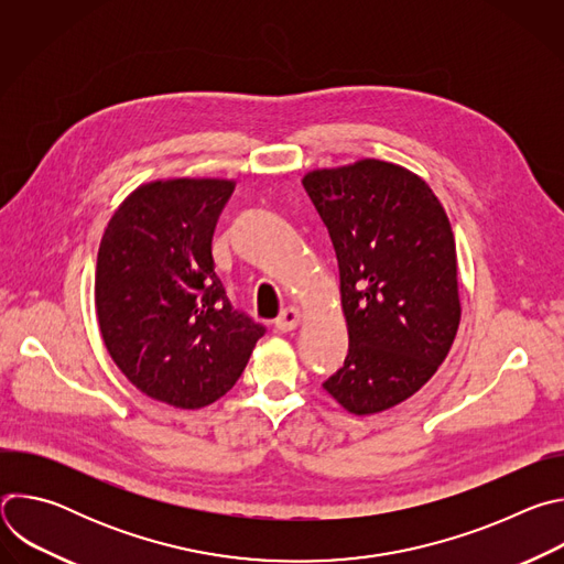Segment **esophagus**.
<instances>
[{"mask_svg":"<svg viewBox=\"0 0 564 564\" xmlns=\"http://www.w3.org/2000/svg\"><path fill=\"white\" fill-rule=\"evenodd\" d=\"M299 324H301V312H299L296 307H285V310L279 314V318L274 321V326H276L279 333H290V330H294Z\"/></svg>","mask_w":564,"mask_h":564,"instance_id":"obj_1","label":"esophagus"}]
</instances>
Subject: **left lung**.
<instances>
[{"instance_id":"1","label":"left lung","mask_w":564,"mask_h":564,"mask_svg":"<svg viewBox=\"0 0 564 564\" xmlns=\"http://www.w3.org/2000/svg\"><path fill=\"white\" fill-rule=\"evenodd\" d=\"M303 187L337 252L350 339L324 388L355 415L381 413L453 346L462 307L448 216L417 174L372 158L310 172Z\"/></svg>"}]
</instances>
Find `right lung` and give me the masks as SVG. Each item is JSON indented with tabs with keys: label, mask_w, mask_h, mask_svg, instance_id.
Returning a JSON list of instances; mask_svg holds the SVG:
<instances>
[{
	"label": "right lung",
	"mask_w": 564,
	"mask_h": 564,
	"mask_svg": "<svg viewBox=\"0 0 564 564\" xmlns=\"http://www.w3.org/2000/svg\"><path fill=\"white\" fill-rule=\"evenodd\" d=\"M231 181L140 185L111 216L96 268L105 346L147 397L203 409L246 370L265 326L236 310L214 272L212 238Z\"/></svg>",
	"instance_id": "right-lung-1"
}]
</instances>
